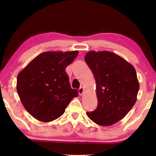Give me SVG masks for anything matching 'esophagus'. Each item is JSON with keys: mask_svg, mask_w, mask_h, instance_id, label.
Wrapping results in <instances>:
<instances>
[{"mask_svg": "<svg viewBox=\"0 0 156 156\" xmlns=\"http://www.w3.org/2000/svg\"><path fill=\"white\" fill-rule=\"evenodd\" d=\"M78 92H79V94H80V96L83 95V94H84V88L80 87V88H79Z\"/></svg>", "mask_w": 156, "mask_h": 156, "instance_id": "34e87169", "label": "esophagus"}]
</instances>
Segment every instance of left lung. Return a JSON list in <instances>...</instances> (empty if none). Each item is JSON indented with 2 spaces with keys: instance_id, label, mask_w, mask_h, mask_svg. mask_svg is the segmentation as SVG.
Segmentation results:
<instances>
[{
  "instance_id": "8db88e82",
  "label": "left lung",
  "mask_w": 156,
  "mask_h": 156,
  "mask_svg": "<svg viewBox=\"0 0 156 156\" xmlns=\"http://www.w3.org/2000/svg\"><path fill=\"white\" fill-rule=\"evenodd\" d=\"M84 59L94 76L97 108L87 115L95 123L110 126L125 117L137 100L140 84L131 64L112 52L88 51Z\"/></svg>"
}]
</instances>
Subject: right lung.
I'll list each match as a JSON object with an SVG mask.
<instances>
[{
	"label": "right lung",
	"mask_w": 156,
	"mask_h": 156,
	"mask_svg": "<svg viewBox=\"0 0 156 156\" xmlns=\"http://www.w3.org/2000/svg\"><path fill=\"white\" fill-rule=\"evenodd\" d=\"M78 51H46L20 72L16 90L23 107L37 120L49 122L62 116L78 92L70 87L66 68Z\"/></svg>",
	"instance_id": "add662e5"
}]
</instances>
